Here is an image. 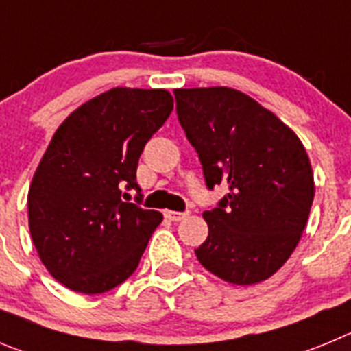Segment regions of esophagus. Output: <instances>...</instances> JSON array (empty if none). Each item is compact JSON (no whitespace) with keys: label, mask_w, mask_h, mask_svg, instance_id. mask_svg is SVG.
Masks as SVG:
<instances>
[{"label":"esophagus","mask_w":351,"mask_h":351,"mask_svg":"<svg viewBox=\"0 0 351 351\" xmlns=\"http://www.w3.org/2000/svg\"><path fill=\"white\" fill-rule=\"evenodd\" d=\"M165 216L168 218L169 221H180L183 220L186 216V213H180V211H165Z\"/></svg>","instance_id":"34e87169"}]
</instances>
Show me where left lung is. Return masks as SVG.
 Here are the masks:
<instances>
[{
	"label": "left lung",
	"instance_id": "1",
	"mask_svg": "<svg viewBox=\"0 0 351 351\" xmlns=\"http://www.w3.org/2000/svg\"><path fill=\"white\" fill-rule=\"evenodd\" d=\"M176 114L197 152L206 186L228 194L202 213L199 263L239 286L267 280L293 254L315 194L303 143L279 117L232 88L175 90Z\"/></svg>",
	"mask_w": 351,
	"mask_h": 351
}]
</instances>
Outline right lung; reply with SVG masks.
I'll return each mask as SVG.
<instances>
[{"label": "right lung", "instance_id": "add662e5", "mask_svg": "<svg viewBox=\"0 0 351 351\" xmlns=\"http://www.w3.org/2000/svg\"><path fill=\"white\" fill-rule=\"evenodd\" d=\"M171 110L166 90L112 88L55 131L29 189V230L43 265L71 291L106 293L138 267L162 215L138 206L136 168Z\"/></svg>", "mask_w": 351, "mask_h": 351}]
</instances>
